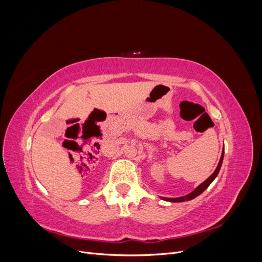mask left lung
<instances>
[{
	"instance_id": "obj_1",
	"label": "left lung",
	"mask_w": 262,
	"mask_h": 262,
	"mask_svg": "<svg viewBox=\"0 0 262 262\" xmlns=\"http://www.w3.org/2000/svg\"><path fill=\"white\" fill-rule=\"evenodd\" d=\"M223 157H224V148H223V152H222V156H221V158H220V162H219V165H217L216 169L214 170V172L212 173V175H211L207 180H204L201 185L198 186V187L193 190L192 192H190L189 194L184 195V196H179V198H162V199L165 200V201H169V202H184V201H189V200L194 199L195 196L201 194V193L204 191V190L207 189V188L211 185V182L216 178L217 173H219V171H220V169H221L222 163H223Z\"/></svg>"
}]
</instances>
